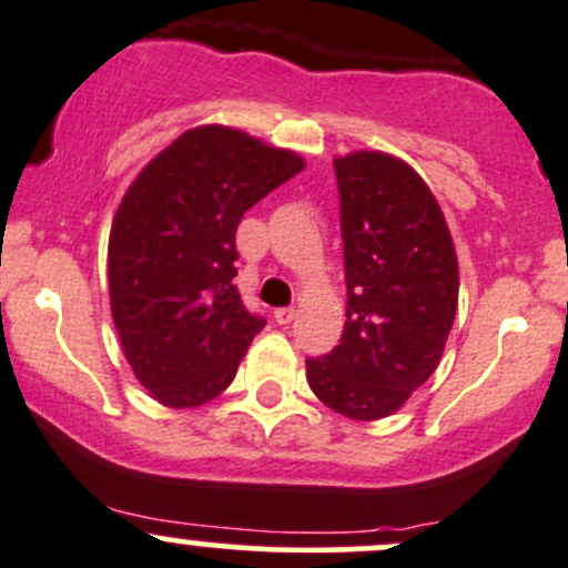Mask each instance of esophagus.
<instances>
[{
	"label": "esophagus",
	"mask_w": 568,
	"mask_h": 568,
	"mask_svg": "<svg viewBox=\"0 0 568 568\" xmlns=\"http://www.w3.org/2000/svg\"><path fill=\"white\" fill-rule=\"evenodd\" d=\"M296 317V310L294 307H280V310H274V321L280 323V326H288L291 321H294Z\"/></svg>",
	"instance_id": "obj_1"
}]
</instances>
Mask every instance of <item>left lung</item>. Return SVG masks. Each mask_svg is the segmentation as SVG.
Here are the masks:
<instances>
[{"mask_svg":"<svg viewBox=\"0 0 568 568\" xmlns=\"http://www.w3.org/2000/svg\"><path fill=\"white\" fill-rule=\"evenodd\" d=\"M334 170L347 321L332 353L307 358V383L334 413L379 420L439 366L458 310L456 245L407 161L355 151L334 159Z\"/></svg>","mask_w":568,"mask_h":568,"instance_id":"8db88e82","label":"left lung"}]
</instances>
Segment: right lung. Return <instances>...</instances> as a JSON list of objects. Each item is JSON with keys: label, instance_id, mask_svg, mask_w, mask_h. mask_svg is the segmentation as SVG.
Listing matches in <instances>:
<instances>
[{"label": "right lung", "instance_id": "1", "mask_svg": "<svg viewBox=\"0 0 568 568\" xmlns=\"http://www.w3.org/2000/svg\"><path fill=\"white\" fill-rule=\"evenodd\" d=\"M304 159L232 126L189 129L136 174L110 229V310L129 366L170 409L232 385L264 317L236 291L242 215Z\"/></svg>", "mask_w": 568, "mask_h": 568}]
</instances>
